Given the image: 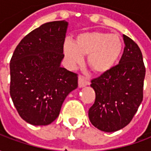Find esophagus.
<instances>
[{"mask_svg":"<svg viewBox=\"0 0 151 151\" xmlns=\"http://www.w3.org/2000/svg\"><path fill=\"white\" fill-rule=\"evenodd\" d=\"M90 84V82L85 77L80 75L78 77V86L79 87H83V86H86Z\"/></svg>","mask_w":151,"mask_h":151,"instance_id":"1","label":"esophagus"}]
</instances>
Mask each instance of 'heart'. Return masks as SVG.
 I'll return each mask as SVG.
<instances>
[{"instance_id": "1", "label": "heart", "mask_w": 151, "mask_h": 151, "mask_svg": "<svg viewBox=\"0 0 151 151\" xmlns=\"http://www.w3.org/2000/svg\"><path fill=\"white\" fill-rule=\"evenodd\" d=\"M122 51V42L116 34L88 31L77 35L75 42L67 40L64 53L69 65L82 64V56H88L89 67L96 73H104L113 67Z\"/></svg>"}]
</instances>
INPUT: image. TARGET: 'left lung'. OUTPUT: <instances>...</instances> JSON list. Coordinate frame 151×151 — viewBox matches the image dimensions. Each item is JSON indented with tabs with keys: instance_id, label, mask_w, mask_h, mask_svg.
<instances>
[{
	"instance_id": "left-lung-1",
	"label": "left lung",
	"mask_w": 151,
	"mask_h": 151,
	"mask_svg": "<svg viewBox=\"0 0 151 151\" xmlns=\"http://www.w3.org/2000/svg\"><path fill=\"white\" fill-rule=\"evenodd\" d=\"M125 44L119 64L91 80L95 101L89 109L91 124L104 132H115L130 123L143 99L146 68L142 52L123 35Z\"/></svg>"
}]
</instances>
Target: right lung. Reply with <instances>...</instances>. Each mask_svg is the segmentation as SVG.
I'll list each match as a JSON object with an SVG mask.
<instances>
[{
    "instance_id": "right-lung-1",
    "label": "right lung",
    "mask_w": 151,
    "mask_h": 151,
    "mask_svg": "<svg viewBox=\"0 0 151 151\" xmlns=\"http://www.w3.org/2000/svg\"><path fill=\"white\" fill-rule=\"evenodd\" d=\"M67 27L65 20L41 25L21 40L10 60V96L19 116L33 125L53 122L78 87V74L60 67Z\"/></svg>"
}]
</instances>
